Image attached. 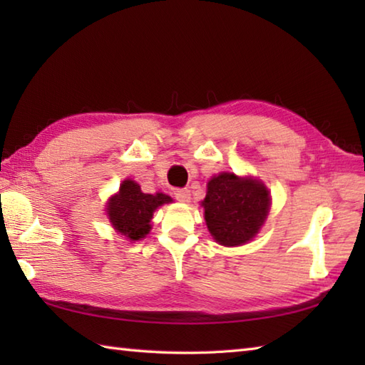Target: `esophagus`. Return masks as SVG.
Here are the masks:
<instances>
[{
	"instance_id": "34e87169",
	"label": "esophagus",
	"mask_w": 365,
	"mask_h": 365,
	"mask_svg": "<svg viewBox=\"0 0 365 365\" xmlns=\"http://www.w3.org/2000/svg\"><path fill=\"white\" fill-rule=\"evenodd\" d=\"M174 197L180 202H190L191 200V191L188 188H182V190H175L174 191Z\"/></svg>"
}]
</instances>
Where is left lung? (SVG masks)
Returning <instances> with one entry per match:
<instances>
[{
	"label": "left lung",
	"instance_id": "obj_1",
	"mask_svg": "<svg viewBox=\"0 0 365 365\" xmlns=\"http://www.w3.org/2000/svg\"><path fill=\"white\" fill-rule=\"evenodd\" d=\"M207 227L222 246H240L257 234L269 208L263 183L232 173L213 177L202 202Z\"/></svg>",
	"mask_w": 365,
	"mask_h": 365
}]
</instances>
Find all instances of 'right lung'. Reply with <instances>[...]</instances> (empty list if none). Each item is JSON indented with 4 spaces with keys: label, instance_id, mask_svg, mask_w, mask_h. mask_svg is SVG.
Segmentation results:
<instances>
[{
    "label": "right lung",
    "instance_id": "right-lung-1",
    "mask_svg": "<svg viewBox=\"0 0 365 365\" xmlns=\"http://www.w3.org/2000/svg\"><path fill=\"white\" fill-rule=\"evenodd\" d=\"M168 202H173V199L163 192L145 195L138 183L125 180L118 195L111 197L106 210L114 229L135 242L149 234L155 208Z\"/></svg>",
    "mask_w": 365,
    "mask_h": 365
}]
</instances>
